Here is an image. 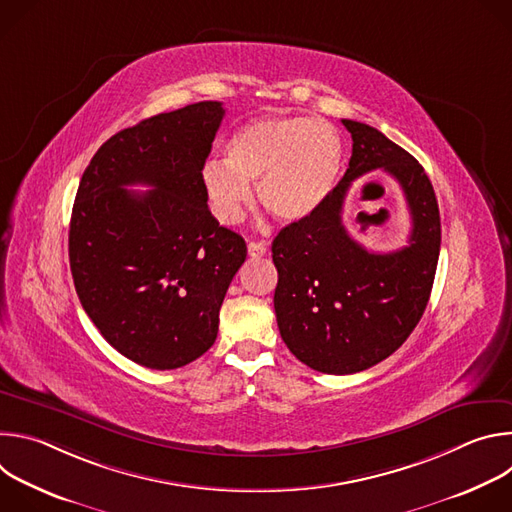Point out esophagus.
<instances>
[{
    "label": "esophagus",
    "instance_id": "obj_1",
    "mask_svg": "<svg viewBox=\"0 0 512 512\" xmlns=\"http://www.w3.org/2000/svg\"><path fill=\"white\" fill-rule=\"evenodd\" d=\"M247 253H249V257H263L267 253V243H263V241H249L247 243Z\"/></svg>",
    "mask_w": 512,
    "mask_h": 512
}]
</instances>
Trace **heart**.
Wrapping results in <instances>:
<instances>
[{
	"mask_svg": "<svg viewBox=\"0 0 512 512\" xmlns=\"http://www.w3.org/2000/svg\"><path fill=\"white\" fill-rule=\"evenodd\" d=\"M342 139L336 127L310 117H265L237 129L227 162L208 160L200 182L216 221L239 223L257 182L261 206L283 223L316 212L338 182Z\"/></svg>",
	"mask_w": 512,
	"mask_h": 512,
	"instance_id": "heart-1",
	"label": "heart"
}]
</instances>
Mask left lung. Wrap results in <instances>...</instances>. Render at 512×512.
Wrapping results in <instances>:
<instances>
[{"label": "left lung", "instance_id": "obj_1", "mask_svg": "<svg viewBox=\"0 0 512 512\" xmlns=\"http://www.w3.org/2000/svg\"><path fill=\"white\" fill-rule=\"evenodd\" d=\"M342 125L352 135L344 178L271 245L281 338L298 360L328 375L371 369L409 338L429 302L442 243L440 208L421 164L367 123ZM373 169L400 182L412 214L408 245L391 254L364 250L341 223L347 188Z\"/></svg>", "mask_w": 512, "mask_h": 512}]
</instances>
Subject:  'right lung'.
Here are the masks:
<instances>
[{
	"mask_svg": "<svg viewBox=\"0 0 512 512\" xmlns=\"http://www.w3.org/2000/svg\"><path fill=\"white\" fill-rule=\"evenodd\" d=\"M223 103L200 101L109 137L87 166L70 216L79 300L103 338L141 367L170 371L216 340L218 312L245 263L200 182ZM143 183L153 190L127 191Z\"/></svg>",
	"mask_w": 512,
	"mask_h": 512,
	"instance_id": "add662e5",
	"label": "right lung"
}]
</instances>
